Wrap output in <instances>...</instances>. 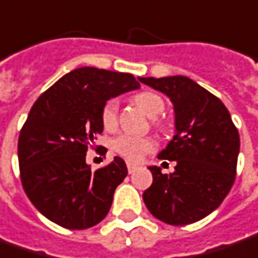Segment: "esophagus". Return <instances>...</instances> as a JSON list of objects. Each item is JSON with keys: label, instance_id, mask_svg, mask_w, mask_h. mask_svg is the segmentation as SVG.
Returning a JSON list of instances; mask_svg holds the SVG:
<instances>
[{"label": "esophagus", "instance_id": "obj_1", "mask_svg": "<svg viewBox=\"0 0 258 258\" xmlns=\"http://www.w3.org/2000/svg\"><path fill=\"white\" fill-rule=\"evenodd\" d=\"M127 168H128V173L130 174H133L136 170H137V165H134V164H131V163H128L127 164Z\"/></svg>", "mask_w": 258, "mask_h": 258}]
</instances>
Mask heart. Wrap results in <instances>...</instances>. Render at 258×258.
Returning <instances> with one entry per match:
<instances>
[{"label": "heart", "mask_w": 258, "mask_h": 258, "mask_svg": "<svg viewBox=\"0 0 258 258\" xmlns=\"http://www.w3.org/2000/svg\"><path fill=\"white\" fill-rule=\"evenodd\" d=\"M134 102L151 118H156L157 115L163 114L165 108L164 100L158 94L151 93V91L137 94L134 97ZM101 121L104 128H115L118 122V102L115 100L105 102L101 111ZM153 147H154V143L150 138L136 137V136H121L115 138L112 143V148L130 161H140L146 153L153 150Z\"/></svg>", "instance_id": "obj_1"}]
</instances>
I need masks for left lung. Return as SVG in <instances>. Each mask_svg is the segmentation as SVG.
I'll return each instance as SVG.
<instances>
[{"mask_svg":"<svg viewBox=\"0 0 258 258\" xmlns=\"http://www.w3.org/2000/svg\"><path fill=\"white\" fill-rule=\"evenodd\" d=\"M140 80L173 104L174 136L158 158L175 161L170 174H163L157 165L148 167L153 184L143 200L148 211L167 224L196 223L217 210L231 190L240 151L238 131L226 105L188 77Z\"/></svg>","mask_w":258,"mask_h":258,"instance_id":"obj_1","label":"left lung"}]
</instances>
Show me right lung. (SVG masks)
<instances>
[{"instance_id": "1", "label": "right lung", "mask_w": 258, "mask_h": 258, "mask_svg": "<svg viewBox=\"0 0 258 258\" xmlns=\"http://www.w3.org/2000/svg\"><path fill=\"white\" fill-rule=\"evenodd\" d=\"M138 88L133 74L81 67L61 77L32 105L18 138V163L25 194L49 221L84 230L108 214L127 165L114 157L93 171L85 156L104 130L105 102Z\"/></svg>"}]
</instances>
